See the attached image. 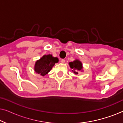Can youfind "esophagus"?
I'll list each match as a JSON object with an SVG mask.
<instances>
[{"mask_svg": "<svg viewBox=\"0 0 123 123\" xmlns=\"http://www.w3.org/2000/svg\"><path fill=\"white\" fill-rule=\"evenodd\" d=\"M65 62V60H64V59H62V60H61V63H63V64H64Z\"/></svg>", "mask_w": 123, "mask_h": 123, "instance_id": "esophagus-1", "label": "esophagus"}]
</instances>
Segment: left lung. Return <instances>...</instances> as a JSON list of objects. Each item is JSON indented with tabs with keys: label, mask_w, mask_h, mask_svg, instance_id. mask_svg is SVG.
<instances>
[{
	"label": "left lung",
	"mask_w": 123,
	"mask_h": 123,
	"mask_svg": "<svg viewBox=\"0 0 123 123\" xmlns=\"http://www.w3.org/2000/svg\"><path fill=\"white\" fill-rule=\"evenodd\" d=\"M70 68L72 69V71L75 74H78L79 72H83V65L82 62L79 59H75L72 62L69 63Z\"/></svg>",
	"instance_id": "obj_1"
}]
</instances>
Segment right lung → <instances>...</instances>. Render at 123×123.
Wrapping results in <instances>:
<instances>
[{
  "instance_id": "obj_1",
  "label": "right lung",
  "mask_w": 123,
  "mask_h": 123,
  "mask_svg": "<svg viewBox=\"0 0 123 123\" xmlns=\"http://www.w3.org/2000/svg\"><path fill=\"white\" fill-rule=\"evenodd\" d=\"M58 62L59 59L57 57H54L51 54L44 55L35 62L34 70L36 73L44 76Z\"/></svg>"
}]
</instances>
